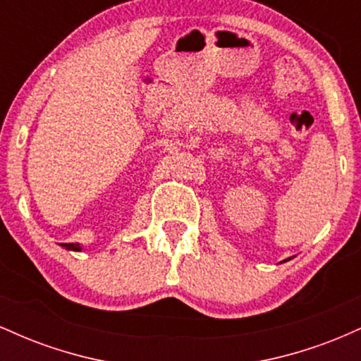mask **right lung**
Segmentation results:
<instances>
[{
    "label": "right lung",
    "instance_id": "1",
    "mask_svg": "<svg viewBox=\"0 0 361 361\" xmlns=\"http://www.w3.org/2000/svg\"><path fill=\"white\" fill-rule=\"evenodd\" d=\"M62 246L66 247V250H74V251H80V244H73V243H68V244H62Z\"/></svg>",
    "mask_w": 361,
    "mask_h": 361
}]
</instances>
